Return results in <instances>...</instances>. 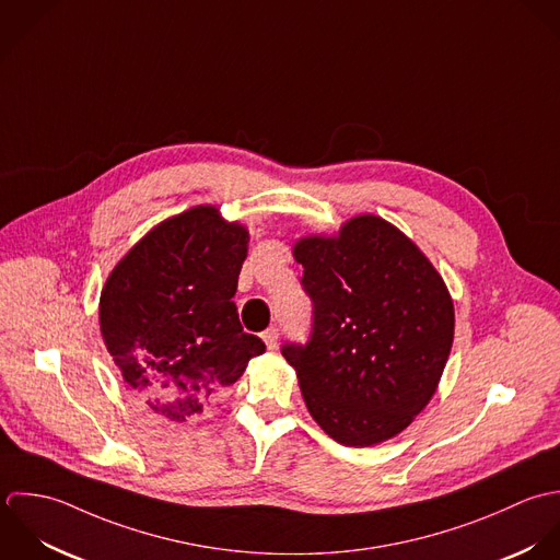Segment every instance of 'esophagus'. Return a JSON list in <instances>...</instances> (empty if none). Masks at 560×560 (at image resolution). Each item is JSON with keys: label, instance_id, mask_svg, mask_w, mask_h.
<instances>
[{"label": "esophagus", "instance_id": "1", "mask_svg": "<svg viewBox=\"0 0 560 560\" xmlns=\"http://www.w3.org/2000/svg\"><path fill=\"white\" fill-rule=\"evenodd\" d=\"M278 339H280L278 328H269V330H265V332H262V341H265V346H267L269 350L278 348Z\"/></svg>", "mask_w": 560, "mask_h": 560}]
</instances>
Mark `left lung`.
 Returning <instances> with one entry per match:
<instances>
[{"mask_svg": "<svg viewBox=\"0 0 560 560\" xmlns=\"http://www.w3.org/2000/svg\"><path fill=\"white\" fill-rule=\"evenodd\" d=\"M293 256L315 322L311 341L282 357L308 412L348 447L393 439L428 406L452 350L454 302L441 273L377 214L302 236Z\"/></svg>", "mask_w": 560, "mask_h": 560, "instance_id": "obj_1", "label": "left lung"}]
</instances>
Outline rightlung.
Instances as JSON below:
<instances>
[{
	"label": "right lung",
	"mask_w": 560,
	"mask_h": 560,
	"mask_svg": "<svg viewBox=\"0 0 560 560\" xmlns=\"http://www.w3.org/2000/svg\"><path fill=\"white\" fill-rule=\"evenodd\" d=\"M249 232L201 203L154 225L110 271L100 330L135 395L185 423L234 384L265 343L232 302Z\"/></svg>",
	"instance_id": "1"
}]
</instances>
